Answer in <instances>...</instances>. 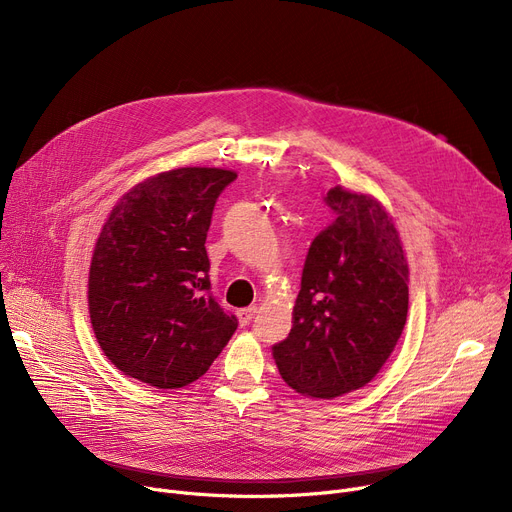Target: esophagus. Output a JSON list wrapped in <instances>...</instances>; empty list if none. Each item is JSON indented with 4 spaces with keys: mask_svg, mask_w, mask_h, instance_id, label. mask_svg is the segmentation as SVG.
Segmentation results:
<instances>
[{
    "mask_svg": "<svg viewBox=\"0 0 512 512\" xmlns=\"http://www.w3.org/2000/svg\"><path fill=\"white\" fill-rule=\"evenodd\" d=\"M255 313H257V307H245V309H238V311H236V315H238L240 326H249L251 321H253V317H255Z\"/></svg>",
    "mask_w": 512,
    "mask_h": 512,
    "instance_id": "esophagus-1",
    "label": "esophagus"
}]
</instances>
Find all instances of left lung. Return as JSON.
<instances>
[{
    "label": "left lung",
    "mask_w": 512,
    "mask_h": 512,
    "mask_svg": "<svg viewBox=\"0 0 512 512\" xmlns=\"http://www.w3.org/2000/svg\"><path fill=\"white\" fill-rule=\"evenodd\" d=\"M330 226L309 247L290 334L272 346L288 386L336 398L369 384L407 324L409 265L388 211L334 186Z\"/></svg>",
    "instance_id": "8db88e82"
}]
</instances>
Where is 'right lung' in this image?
Listing matches in <instances>:
<instances>
[{
	"label": "right lung",
	"mask_w": 512,
	"mask_h": 512,
	"mask_svg": "<svg viewBox=\"0 0 512 512\" xmlns=\"http://www.w3.org/2000/svg\"><path fill=\"white\" fill-rule=\"evenodd\" d=\"M236 174L178 168L114 205L89 270V313L105 357L161 390L199 380L238 319L211 294L205 238L215 201Z\"/></svg>",
	"instance_id": "add662e5"
}]
</instances>
